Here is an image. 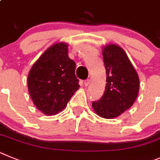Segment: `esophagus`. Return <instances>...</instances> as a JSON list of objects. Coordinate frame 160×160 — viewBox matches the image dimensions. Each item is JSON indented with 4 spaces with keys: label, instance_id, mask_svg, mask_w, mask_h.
Returning <instances> with one entry per match:
<instances>
[{
    "label": "esophagus",
    "instance_id": "obj_1",
    "mask_svg": "<svg viewBox=\"0 0 160 160\" xmlns=\"http://www.w3.org/2000/svg\"><path fill=\"white\" fill-rule=\"evenodd\" d=\"M90 80H86L84 81V85H85V87H87V86H88L90 84Z\"/></svg>",
    "mask_w": 160,
    "mask_h": 160
}]
</instances>
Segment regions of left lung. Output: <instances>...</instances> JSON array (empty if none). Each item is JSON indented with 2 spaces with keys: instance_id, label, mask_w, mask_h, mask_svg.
<instances>
[{
  "instance_id": "obj_1",
  "label": "left lung",
  "mask_w": 160,
  "mask_h": 160,
  "mask_svg": "<svg viewBox=\"0 0 160 160\" xmlns=\"http://www.w3.org/2000/svg\"><path fill=\"white\" fill-rule=\"evenodd\" d=\"M102 54L107 83L102 97L92 102V108L100 117L114 119L133 105L139 93V79L126 52L119 46L105 45Z\"/></svg>"
}]
</instances>
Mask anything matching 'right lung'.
Wrapping results in <instances>:
<instances>
[{
    "label": "right lung",
    "instance_id": "1",
    "mask_svg": "<svg viewBox=\"0 0 160 160\" xmlns=\"http://www.w3.org/2000/svg\"><path fill=\"white\" fill-rule=\"evenodd\" d=\"M68 44L57 43L32 65L28 76V92L37 109L52 116L61 112L79 89L76 63L68 57Z\"/></svg>",
    "mask_w": 160,
    "mask_h": 160
}]
</instances>
